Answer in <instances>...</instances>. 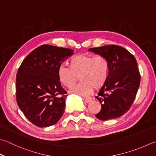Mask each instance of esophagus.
<instances>
[{"instance_id":"esophagus-1","label":"esophagus","mask_w":156,"mask_h":156,"mask_svg":"<svg viewBox=\"0 0 156 156\" xmlns=\"http://www.w3.org/2000/svg\"><path fill=\"white\" fill-rule=\"evenodd\" d=\"M85 101L87 103H90L92 101V98H90V97H85Z\"/></svg>"}]
</instances>
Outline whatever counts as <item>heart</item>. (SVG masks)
Returning a JSON list of instances; mask_svg holds the SVG:
<instances>
[{
  "mask_svg": "<svg viewBox=\"0 0 156 156\" xmlns=\"http://www.w3.org/2000/svg\"><path fill=\"white\" fill-rule=\"evenodd\" d=\"M109 74V63L105 57L81 54L72 58L69 66L61 65L57 70L58 80L63 86L72 88L79 79L81 81L71 92L84 96L105 84Z\"/></svg>",
  "mask_w": 156,
  "mask_h": 156,
  "instance_id": "1",
  "label": "heart"
}]
</instances>
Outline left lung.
<instances>
[{"label": "left lung", "mask_w": 156, "mask_h": 156, "mask_svg": "<svg viewBox=\"0 0 156 156\" xmlns=\"http://www.w3.org/2000/svg\"><path fill=\"white\" fill-rule=\"evenodd\" d=\"M88 51L105 57L109 63L108 78L96 97L101 109L95 116L101 120L120 117L129 110L140 85L135 57L126 48L114 44Z\"/></svg>", "instance_id": "left-lung-1"}]
</instances>
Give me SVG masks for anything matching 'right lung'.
Returning <instances> with one entry per match:
<instances>
[{"label": "right lung", "mask_w": 156, "mask_h": 156, "mask_svg": "<svg viewBox=\"0 0 156 156\" xmlns=\"http://www.w3.org/2000/svg\"><path fill=\"white\" fill-rule=\"evenodd\" d=\"M73 54L70 48L43 44L21 63L16 77L17 103L36 126H52L63 115L67 92L58 80L57 70Z\"/></svg>", "instance_id": "right-lung-1"}]
</instances>
